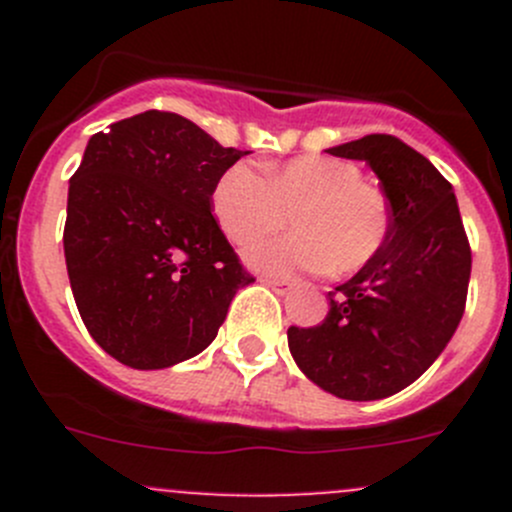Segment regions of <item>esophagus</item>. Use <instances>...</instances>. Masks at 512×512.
<instances>
[{
	"label": "esophagus",
	"instance_id": "34e87169",
	"mask_svg": "<svg viewBox=\"0 0 512 512\" xmlns=\"http://www.w3.org/2000/svg\"><path fill=\"white\" fill-rule=\"evenodd\" d=\"M262 282H265V285L270 287V289H275L277 294H289V292H292V285H289V282H285V280H272V277H265V280H262Z\"/></svg>",
	"mask_w": 512,
	"mask_h": 512
}]
</instances>
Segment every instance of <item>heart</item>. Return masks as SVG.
<instances>
[{"label":"heart","instance_id":"b5f03b06","mask_svg":"<svg viewBox=\"0 0 512 512\" xmlns=\"http://www.w3.org/2000/svg\"><path fill=\"white\" fill-rule=\"evenodd\" d=\"M213 215L235 245H247L289 223L297 232L255 242L245 262L257 272H356L374 260L389 237L391 213L384 193L361 180L349 160L299 156L270 165L265 175L235 163L213 190Z\"/></svg>","mask_w":512,"mask_h":512}]
</instances>
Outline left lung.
I'll list each match as a JSON object with an SVG mask.
<instances>
[{"label":"left lung","mask_w":512,"mask_h":512,"mask_svg":"<svg viewBox=\"0 0 512 512\" xmlns=\"http://www.w3.org/2000/svg\"><path fill=\"white\" fill-rule=\"evenodd\" d=\"M327 153L364 160L389 200L384 247L327 294L329 312L289 327L302 374L347 401H376L414 384L441 356L466 309L471 247L453 185L396 136H364Z\"/></svg>","instance_id":"1"}]
</instances>
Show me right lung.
Returning <instances> with one entry per match:
<instances>
[{
  "label": "right lung",
  "mask_w": 512,
  "mask_h": 512,
  "mask_svg": "<svg viewBox=\"0 0 512 512\" xmlns=\"http://www.w3.org/2000/svg\"><path fill=\"white\" fill-rule=\"evenodd\" d=\"M247 153L165 111L89 138L69 180L64 255L81 319L116 361L148 371L193 359L255 282L210 203Z\"/></svg>",
  "instance_id": "add662e5"
}]
</instances>
